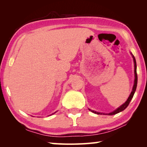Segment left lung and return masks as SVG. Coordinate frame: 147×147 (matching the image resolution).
Returning <instances> with one entry per match:
<instances>
[{
	"instance_id": "1",
	"label": "left lung",
	"mask_w": 147,
	"mask_h": 147,
	"mask_svg": "<svg viewBox=\"0 0 147 147\" xmlns=\"http://www.w3.org/2000/svg\"><path fill=\"white\" fill-rule=\"evenodd\" d=\"M131 56H132L133 58V60H134V74H135V79H134V86H133V88H132V91H131V93L130 95H129L128 98L126 101L124 102V104H122L121 106H120L119 107V108H117L115 110L111 111L110 113H101V112H98V111H94V110H92L91 109H89V111H92V112L94 113H96V114H98V115H115V114L118 113L119 112H121L122 111H123L126 108H127V106H128V104H130V102L131 101V99H132L133 96H134V94L135 93V91L136 90V88H137V84H138V75H137V65H136V59H135V57L134 56V55L131 53H130Z\"/></svg>"
}]
</instances>
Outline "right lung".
<instances>
[{"label": "right lung", "instance_id": "obj_1", "mask_svg": "<svg viewBox=\"0 0 147 147\" xmlns=\"http://www.w3.org/2000/svg\"><path fill=\"white\" fill-rule=\"evenodd\" d=\"M56 112H55V113H56ZM53 113V114H52V115H53V114H54V113Z\"/></svg>", "mask_w": 147, "mask_h": 147}]
</instances>
